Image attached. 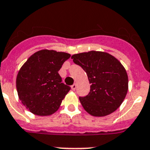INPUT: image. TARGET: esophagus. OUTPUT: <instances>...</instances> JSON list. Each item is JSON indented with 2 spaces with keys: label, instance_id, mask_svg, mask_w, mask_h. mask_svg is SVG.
I'll use <instances>...</instances> for the list:
<instances>
[{
  "label": "esophagus",
  "instance_id": "1",
  "mask_svg": "<svg viewBox=\"0 0 150 150\" xmlns=\"http://www.w3.org/2000/svg\"><path fill=\"white\" fill-rule=\"evenodd\" d=\"M76 87H77V85H76V84H74L73 85H71V89H72L73 91H75V89H76Z\"/></svg>",
  "mask_w": 150,
  "mask_h": 150
}]
</instances>
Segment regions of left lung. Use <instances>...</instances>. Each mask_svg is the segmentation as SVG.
Returning <instances> with one entry per match:
<instances>
[{
	"label": "left lung",
	"instance_id": "left-lung-1",
	"mask_svg": "<svg viewBox=\"0 0 150 150\" xmlns=\"http://www.w3.org/2000/svg\"><path fill=\"white\" fill-rule=\"evenodd\" d=\"M71 59L86 72L91 84L89 94L79 98L81 105L94 117H104L115 111L128 91V76L124 65L105 52L75 54Z\"/></svg>",
	"mask_w": 150,
	"mask_h": 150
}]
</instances>
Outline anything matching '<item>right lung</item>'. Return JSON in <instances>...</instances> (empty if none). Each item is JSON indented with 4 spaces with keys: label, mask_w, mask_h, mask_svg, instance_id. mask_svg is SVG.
I'll use <instances>...</instances> for the list:
<instances>
[{
    "label": "right lung",
    "mask_w": 150,
    "mask_h": 150,
    "mask_svg": "<svg viewBox=\"0 0 150 150\" xmlns=\"http://www.w3.org/2000/svg\"><path fill=\"white\" fill-rule=\"evenodd\" d=\"M71 55L42 50L26 60L16 80L19 99L35 115L50 116L58 110L70 90L62 83L59 71Z\"/></svg>",
    "instance_id": "1"
}]
</instances>
